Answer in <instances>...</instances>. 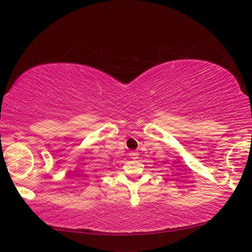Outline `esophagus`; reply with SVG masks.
I'll list each match as a JSON object with an SVG mask.
<instances>
[{"mask_svg": "<svg viewBox=\"0 0 252 252\" xmlns=\"http://www.w3.org/2000/svg\"><path fill=\"white\" fill-rule=\"evenodd\" d=\"M129 156H130L131 158H136L139 156V152L138 151H130L129 152Z\"/></svg>", "mask_w": 252, "mask_h": 252, "instance_id": "1", "label": "esophagus"}]
</instances>
